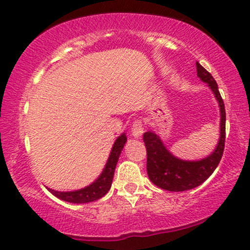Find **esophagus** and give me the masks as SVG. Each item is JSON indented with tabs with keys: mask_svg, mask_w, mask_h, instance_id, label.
I'll use <instances>...</instances> for the list:
<instances>
[{
	"mask_svg": "<svg viewBox=\"0 0 250 250\" xmlns=\"http://www.w3.org/2000/svg\"><path fill=\"white\" fill-rule=\"evenodd\" d=\"M143 122L141 120H135V122L133 123V127H131V135L134 137H141L143 134Z\"/></svg>",
	"mask_w": 250,
	"mask_h": 250,
	"instance_id": "obj_1",
	"label": "esophagus"
}]
</instances>
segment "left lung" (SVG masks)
Returning a JSON list of instances; mask_svg holds the SVG:
<instances>
[{
	"instance_id": "obj_1",
	"label": "left lung",
	"mask_w": 250,
	"mask_h": 250,
	"mask_svg": "<svg viewBox=\"0 0 250 250\" xmlns=\"http://www.w3.org/2000/svg\"><path fill=\"white\" fill-rule=\"evenodd\" d=\"M197 65V74L208 85L220 107V138L214 151L206 158L200 161H183L171 154L164 146L163 142L152 131H146L143 135V141L146 148V172L149 179L158 188L167 191L180 192L188 191L203 184L214 172L220 163L225 149L226 138V112L225 104L218 85L209 72Z\"/></svg>"
}]
</instances>
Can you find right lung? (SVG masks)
<instances>
[{
	"label": "right lung",
	"instance_id": "obj_1",
	"mask_svg": "<svg viewBox=\"0 0 250 250\" xmlns=\"http://www.w3.org/2000/svg\"><path fill=\"white\" fill-rule=\"evenodd\" d=\"M125 142H127V136L125 134H121L116 138L115 143H114L112 151H110L109 157H108L107 164L104 167V171H102L100 176L95 182H93L91 185L86 186V188H80L77 191H70V192H60L56 190H51L47 188L51 193L56 195L59 199L67 201V203L73 204H85L91 203V201H95L100 198L104 197V194L109 191L110 186H112L114 172H115V167L119 161L120 155L125 146Z\"/></svg>",
	"mask_w": 250,
	"mask_h": 250
}]
</instances>
